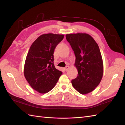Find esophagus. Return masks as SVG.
Instances as JSON below:
<instances>
[{
    "label": "esophagus",
    "mask_w": 125,
    "mask_h": 125,
    "mask_svg": "<svg viewBox=\"0 0 125 125\" xmlns=\"http://www.w3.org/2000/svg\"><path fill=\"white\" fill-rule=\"evenodd\" d=\"M69 69V66H66L65 68V70L66 71H68V70Z\"/></svg>",
    "instance_id": "obj_1"
}]
</instances>
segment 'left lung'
Masks as SVG:
<instances>
[{"label": "left lung", "instance_id": "obj_1", "mask_svg": "<svg viewBox=\"0 0 125 125\" xmlns=\"http://www.w3.org/2000/svg\"><path fill=\"white\" fill-rule=\"evenodd\" d=\"M75 56L74 66L78 71L71 81L73 88L81 94L91 92L103 77V62L99 46L93 37L86 33L67 34Z\"/></svg>", "mask_w": 125, "mask_h": 125}]
</instances>
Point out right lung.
I'll return each mask as SVG.
<instances>
[{
	"label": "right lung",
	"mask_w": 125,
	"mask_h": 125,
	"mask_svg": "<svg viewBox=\"0 0 125 125\" xmlns=\"http://www.w3.org/2000/svg\"><path fill=\"white\" fill-rule=\"evenodd\" d=\"M63 34L52 33L40 35L31 45L25 59L24 75L29 84L40 93L53 89L62 72L54 64V52L63 39Z\"/></svg>",
	"instance_id": "1"
}]
</instances>
